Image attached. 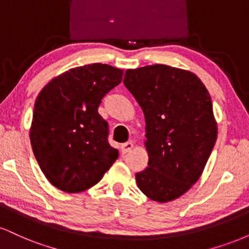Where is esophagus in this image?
Listing matches in <instances>:
<instances>
[{
	"label": "esophagus",
	"mask_w": 249,
	"mask_h": 249,
	"mask_svg": "<svg viewBox=\"0 0 249 249\" xmlns=\"http://www.w3.org/2000/svg\"><path fill=\"white\" fill-rule=\"evenodd\" d=\"M132 147H133V144H132V142H124V144H123L122 146H121V151H122V153H123V154H125V153L130 152V151L132 150Z\"/></svg>",
	"instance_id": "1"
}]
</instances>
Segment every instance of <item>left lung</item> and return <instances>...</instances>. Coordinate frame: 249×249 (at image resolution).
<instances>
[{
	"label": "left lung",
	"mask_w": 249,
	"mask_h": 249,
	"mask_svg": "<svg viewBox=\"0 0 249 249\" xmlns=\"http://www.w3.org/2000/svg\"><path fill=\"white\" fill-rule=\"evenodd\" d=\"M124 85L146 123L148 164L137 185L151 200L172 201L198 181L215 144L212 99L194 73L164 64L126 70Z\"/></svg>",
	"instance_id": "obj_1"
}]
</instances>
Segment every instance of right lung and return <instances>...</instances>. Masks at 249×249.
Listing matches in <instances>:
<instances>
[{
  "instance_id": "1",
  "label": "right lung",
  "mask_w": 249,
  "mask_h": 249,
  "mask_svg": "<svg viewBox=\"0 0 249 249\" xmlns=\"http://www.w3.org/2000/svg\"><path fill=\"white\" fill-rule=\"evenodd\" d=\"M124 71L93 63L70 69L37 96L30 127L33 152L53 186L77 193L96 185L118 158L98 107Z\"/></svg>"
}]
</instances>
